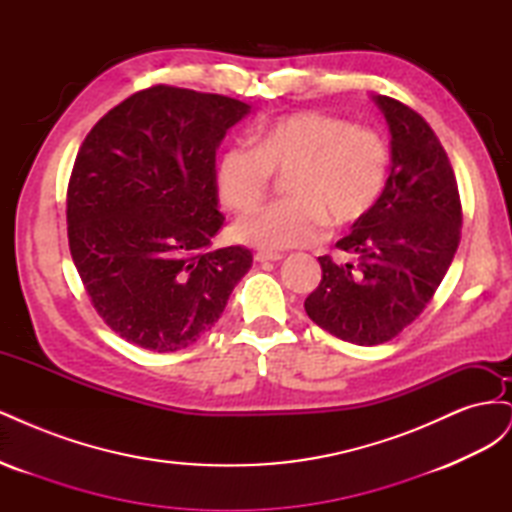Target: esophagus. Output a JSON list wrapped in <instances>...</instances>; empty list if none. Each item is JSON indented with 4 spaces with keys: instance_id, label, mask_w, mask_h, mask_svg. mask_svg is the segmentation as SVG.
I'll use <instances>...</instances> for the list:
<instances>
[{
    "instance_id": "obj_1",
    "label": "esophagus",
    "mask_w": 512,
    "mask_h": 512,
    "mask_svg": "<svg viewBox=\"0 0 512 512\" xmlns=\"http://www.w3.org/2000/svg\"><path fill=\"white\" fill-rule=\"evenodd\" d=\"M282 258H284L282 254H273V252H256L254 254L256 262H277V260H282Z\"/></svg>"
}]
</instances>
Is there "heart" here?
Wrapping results in <instances>:
<instances>
[{"label":"heart","mask_w":512,"mask_h":512,"mask_svg":"<svg viewBox=\"0 0 512 512\" xmlns=\"http://www.w3.org/2000/svg\"><path fill=\"white\" fill-rule=\"evenodd\" d=\"M254 145L230 143L218 160L222 203L237 211L265 198L273 170H289L286 192L241 218L232 235L258 250L277 252L316 241L327 218L335 226L359 222L380 200L389 179V145L367 126L316 111L262 123Z\"/></svg>","instance_id":"obj_1"}]
</instances>
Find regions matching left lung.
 I'll list each match as a JSON object with an SVG mask.
<instances>
[{
  "label": "left lung",
  "instance_id": "left-lung-1",
  "mask_svg": "<svg viewBox=\"0 0 512 512\" xmlns=\"http://www.w3.org/2000/svg\"><path fill=\"white\" fill-rule=\"evenodd\" d=\"M374 102L391 130V175L374 209L337 241L359 262L320 256L322 280L305 299L320 329L359 346L389 342L421 316L461 239L457 179L438 136L410 106Z\"/></svg>",
  "mask_w": 512,
  "mask_h": 512
}]
</instances>
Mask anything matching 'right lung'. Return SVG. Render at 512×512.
Here are the masks:
<instances>
[{
    "label": "right lung",
    "instance_id": "obj_1",
    "mask_svg": "<svg viewBox=\"0 0 512 512\" xmlns=\"http://www.w3.org/2000/svg\"><path fill=\"white\" fill-rule=\"evenodd\" d=\"M250 104L156 85L111 108L76 156L68 241L91 305L126 342L194 344L252 267L241 245L209 250L224 224L215 149Z\"/></svg>",
    "mask_w": 512,
    "mask_h": 512
}]
</instances>
